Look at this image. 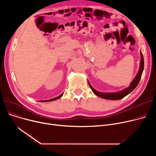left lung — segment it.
I'll return each mask as SVG.
<instances>
[{"mask_svg": "<svg viewBox=\"0 0 156 156\" xmlns=\"http://www.w3.org/2000/svg\"><path fill=\"white\" fill-rule=\"evenodd\" d=\"M140 56H141V59H140V67H139L138 71L136 74V76L133 80L132 82H131L128 88H126L125 89L118 92H108V93L101 92L97 91L95 89H94L88 81V85L90 87L92 90L93 91V92L97 96L102 98V99H108V100H120L122 99V98H124L127 95H128L129 94H130L136 87V86L139 83V81H140L142 75V72L144 67V57L141 51H140Z\"/></svg>", "mask_w": 156, "mask_h": 156, "instance_id": "8db88e82", "label": "left lung"}]
</instances>
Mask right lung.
<instances>
[{"label": "right lung", "mask_w": 156, "mask_h": 156, "mask_svg": "<svg viewBox=\"0 0 156 156\" xmlns=\"http://www.w3.org/2000/svg\"><path fill=\"white\" fill-rule=\"evenodd\" d=\"M62 95H63V93H62L61 95H60L59 96L57 97H55V98H53V99H49V100H47V101H40L39 102H51V101H55V100H57V99H59V98H61V97L62 96Z\"/></svg>", "instance_id": "1"}]
</instances>
